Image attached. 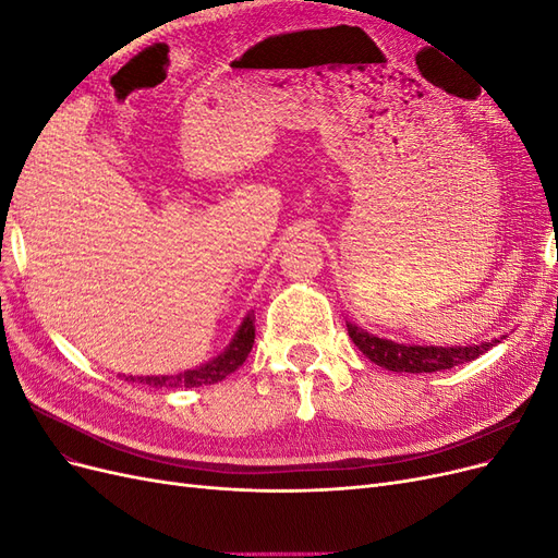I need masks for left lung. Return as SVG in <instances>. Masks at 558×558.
Listing matches in <instances>:
<instances>
[{
    "instance_id": "8db88e82",
    "label": "left lung",
    "mask_w": 558,
    "mask_h": 558,
    "mask_svg": "<svg viewBox=\"0 0 558 558\" xmlns=\"http://www.w3.org/2000/svg\"><path fill=\"white\" fill-rule=\"evenodd\" d=\"M349 337L356 344L363 356H367L379 367L393 369V373H440L453 365H463L482 356L484 351L496 347L500 340L470 344V347H418V344H398L384 337L369 335L367 330L347 324Z\"/></svg>"
}]
</instances>
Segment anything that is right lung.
<instances>
[{"instance_id":"right-lung-1","label":"right lung","mask_w":558,"mask_h":558,"mask_svg":"<svg viewBox=\"0 0 558 558\" xmlns=\"http://www.w3.org/2000/svg\"><path fill=\"white\" fill-rule=\"evenodd\" d=\"M253 340H256V326H253V314H246V318L242 320V326L234 332L232 342L226 347L223 353L205 365H199L195 369H185V373L179 375H160V377H125L128 381H140V384H148L156 388H177V386H207V384H216L226 379L230 373L238 369L253 347Z\"/></svg>"}]
</instances>
